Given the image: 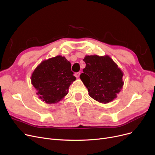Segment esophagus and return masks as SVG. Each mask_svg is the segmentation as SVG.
Masks as SVG:
<instances>
[{
    "mask_svg": "<svg viewBox=\"0 0 155 155\" xmlns=\"http://www.w3.org/2000/svg\"><path fill=\"white\" fill-rule=\"evenodd\" d=\"M80 72H77V73H75V74H74V75H75L77 78H78L79 77V76H80Z\"/></svg>",
    "mask_w": 155,
    "mask_h": 155,
    "instance_id": "1",
    "label": "esophagus"
}]
</instances>
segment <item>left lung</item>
Returning a JSON list of instances; mask_svg holds the SVG:
<instances>
[{"label": "left lung", "instance_id": "obj_1", "mask_svg": "<svg viewBox=\"0 0 155 155\" xmlns=\"http://www.w3.org/2000/svg\"><path fill=\"white\" fill-rule=\"evenodd\" d=\"M85 68L80 76L94 100L106 104L117 97L124 85L122 71L108 56H86Z\"/></svg>", "mask_w": 155, "mask_h": 155}]
</instances>
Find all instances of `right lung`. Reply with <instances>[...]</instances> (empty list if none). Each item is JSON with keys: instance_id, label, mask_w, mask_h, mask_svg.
<instances>
[{"instance_id": "right-lung-1", "label": "right lung", "mask_w": 155, "mask_h": 155, "mask_svg": "<svg viewBox=\"0 0 155 155\" xmlns=\"http://www.w3.org/2000/svg\"><path fill=\"white\" fill-rule=\"evenodd\" d=\"M75 80L70 62L61 56L43 61L31 77V84L37 91L38 97L48 104L56 103L63 99Z\"/></svg>"}]
</instances>
